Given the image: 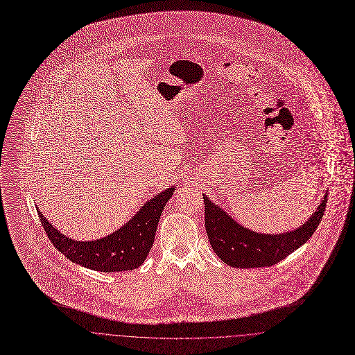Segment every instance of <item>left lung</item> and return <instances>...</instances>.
<instances>
[{
	"instance_id": "left-lung-1",
	"label": "left lung",
	"mask_w": 355,
	"mask_h": 355,
	"mask_svg": "<svg viewBox=\"0 0 355 355\" xmlns=\"http://www.w3.org/2000/svg\"><path fill=\"white\" fill-rule=\"evenodd\" d=\"M202 198L205 231L212 250L231 267L253 268L277 264L309 241L326 211L327 194H324L320 205L304 225L278 235L250 231L238 224L208 197L202 196Z\"/></svg>"
}]
</instances>
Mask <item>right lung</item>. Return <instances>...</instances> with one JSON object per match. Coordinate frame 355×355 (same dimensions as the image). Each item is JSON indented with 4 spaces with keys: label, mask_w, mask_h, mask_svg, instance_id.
Masks as SVG:
<instances>
[{
    "label": "right lung",
    "mask_w": 355,
    "mask_h": 355,
    "mask_svg": "<svg viewBox=\"0 0 355 355\" xmlns=\"http://www.w3.org/2000/svg\"><path fill=\"white\" fill-rule=\"evenodd\" d=\"M173 191L175 186H171L150 198L125 225L96 241L83 242L62 235L42 214L39 207L36 209L50 242L68 260L95 271H127L139 267L147 259L161 214Z\"/></svg>",
    "instance_id": "1"
}]
</instances>
